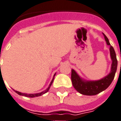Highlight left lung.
Listing matches in <instances>:
<instances>
[{
	"label": "left lung",
	"mask_w": 121,
	"mask_h": 121,
	"mask_svg": "<svg viewBox=\"0 0 121 121\" xmlns=\"http://www.w3.org/2000/svg\"><path fill=\"white\" fill-rule=\"evenodd\" d=\"M103 35L107 44L110 46V55L112 59L111 72L108 76L98 81H86L82 79L74 69H72L71 80L72 85L77 92L83 95H94L106 90L112 83L116 72L117 67L116 54L112 46L110 44L108 37L104 34Z\"/></svg>",
	"instance_id": "8db88e82"
}]
</instances>
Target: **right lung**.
Instances as JSON below:
<instances>
[{
	"label": "right lung",
	"instance_id": "right-lung-1",
	"mask_svg": "<svg viewBox=\"0 0 121 121\" xmlns=\"http://www.w3.org/2000/svg\"><path fill=\"white\" fill-rule=\"evenodd\" d=\"M55 76H56V74L54 75V77H53V79L52 80V81L51 82V83H50V84H49V87H48V88H47V89L45 90V91H44L41 92H40V93H37V94H26V93H22V92H20L19 91H15L14 90V91L16 92L17 94H18L19 95H24V96H25V97H38V96H40V95H43V94H44L45 93H46L47 92H48V91L49 90V89H50V87H51V85H52V84L53 81H54V77Z\"/></svg>",
	"mask_w": 121,
	"mask_h": 121
}]
</instances>
